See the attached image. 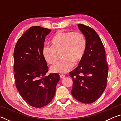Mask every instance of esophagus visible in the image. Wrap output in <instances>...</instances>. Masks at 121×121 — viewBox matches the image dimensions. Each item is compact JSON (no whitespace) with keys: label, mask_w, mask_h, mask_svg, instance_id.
<instances>
[{"label":"esophagus","mask_w":121,"mask_h":121,"mask_svg":"<svg viewBox=\"0 0 121 121\" xmlns=\"http://www.w3.org/2000/svg\"><path fill=\"white\" fill-rule=\"evenodd\" d=\"M65 77V75H64V74H60V78H64Z\"/></svg>","instance_id":"obj_1"}]
</instances>
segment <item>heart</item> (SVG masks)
I'll use <instances>...</instances> for the list:
<instances>
[{
    "instance_id": "heart-1",
    "label": "heart",
    "mask_w": 121,
    "mask_h": 121,
    "mask_svg": "<svg viewBox=\"0 0 121 121\" xmlns=\"http://www.w3.org/2000/svg\"><path fill=\"white\" fill-rule=\"evenodd\" d=\"M52 46L43 48V56L48 63L53 64L57 60V53L63 51L62 58L51 68V72L64 74L70 70L74 63L81 60L86 48V39L82 32H58L51 40Z\"/></svg>"
}]
</instances>
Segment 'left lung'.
I'll use <instances>...</instances> for the list:
<instances>
[{"label":"left lung","instance_id":"8db88e82","mask_svg":"<svg viewBox=\"0 0 121 121\" xmlns=\"http://www.w3.org/2000/svg\"><path fill=\"white\" fill-rule=\"evenodd\" d=\"M85 36L86 48L79 65L69 75L73 80L71 93L74 98L85 104L95 102L105 90L108 66L105 49L100 37L93 29L78 25Z\"/></svg>","mask_w":121,"mask_h":121}]
</instances>
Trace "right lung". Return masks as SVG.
Listing matches in <instances>:
<instances>
[{
    "label": "right lung",
    "instance_id": "1",
    "mask_svg": "<svg viewBox=\"0 0 121 121\" xmlns=\"http://www.w3.org/2000/svg\"><path fill=\"white\" fill-rule=\"evenodd\" d=\"M50 32V29L32 26L20 37L14 49L16 87L23 99L36 108L52 100L60 79L57 73L46 76L48 67L42 51L46 36Z\"/></svg>",
    "mask_w": 121,
    "mask_h": 121
}]
</instances>
